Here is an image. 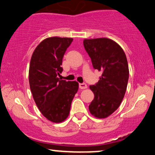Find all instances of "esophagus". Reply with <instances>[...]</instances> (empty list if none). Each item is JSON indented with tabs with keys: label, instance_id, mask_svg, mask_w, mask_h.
Instances as JSON below:
<instances>
[{
	"label": "esophagus",
	"instance_id": "esophagus-1",
	"mask_svg": "<svg viewBox=\"0 0 155 155\" xmlns=\"http://www.w3.org/2000/svg\"><path fill=\"white\" fill-rule=\"evenodd\" d=\"M79 88L81 89H85L88 88V86H87V85L85 83H80Z\"/></svg>",
	"mask_w": 155,
	"mask_h": 155
}]
</instances>
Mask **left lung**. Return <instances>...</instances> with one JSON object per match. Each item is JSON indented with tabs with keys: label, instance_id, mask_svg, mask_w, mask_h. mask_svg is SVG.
<instances>
[{
	"label": "left lung",
	"instance_id": "left-lung-1",
	"mask_svg": "<svg viewBox=\"0 0 155 155\" xmlns=\"http://www.w3.org/2000/svg\"><path fill=\"white\" fill-rule=\"evenodd\" d=\"M83 45L94 68L102 72L98 83L89 87L94 94L89 111L94 117L106 118L117 110L126 91L129 77L126 56L109 38L85 39Z\"/></svg>",
	"mask_w": 155,
	"mask_h": 155
}]
</instances>
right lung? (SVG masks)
Listing matches in <instances>:
<instances>
[{
    "instance_id": "add662e5",
    "label": "right lung",
    "mask_w": 155,
    "mask_h": 155,
    "mask_svg": "<svg viewBox=\"0 0 155 155\" xmlns=\"http://www.w3.org/2000/svg\"><path fill=\"white\" fill-rule=\"evenodd\" d=\"M73 39L45 38L35 49L29 69V83L38 108L53 123H61L70 114L71 103L78 92L76 81L59 80L63 56Z\"/></svg>"
}]
</instances>
